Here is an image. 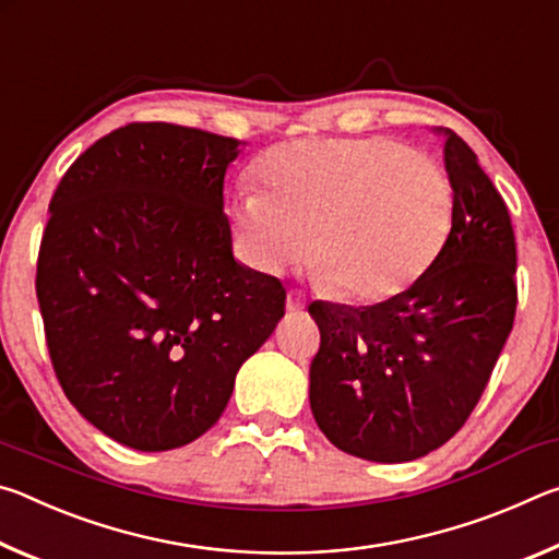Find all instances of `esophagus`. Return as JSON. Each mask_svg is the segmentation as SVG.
Wrapping results in <instances>:
<instances>
[{
	"mask_svg": "<svg viewBox=\"0 0 559 559\" xmlns=\"http://www.w3.org/2000/svg\"><path fill=\"white\" fill-rule=\"evenodd\" d=\"M306 293L302 290H288V298H286V308L290 310V313H298V310L306 308Z\"/></svg>",
	"mask_w": 559,
	"mask_h": 559,
	"instance_id": "1",
	"label": "esophagus"
}]
</instances>
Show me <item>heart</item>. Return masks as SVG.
Wrapping results in <instances>:
<instances>
[{
	"instance_id": "1",
	"label": "heart",
	"mask_w": 559,
	"mask_h": 559,
	"mask_svg": "<svg viewBox=\"0 0 559 559\" xmlns=\"http://www.w3.org/2000/svg\"><path fill=\"white\" fill-rule=\"evenodd\" d=\"M259 192L236 197L234 216L263 271L308 251L337 296L377 302L414 286L441 257L453 189L429 155L386 138H302L253 165Z\"/></svg>"
}]
</instances>
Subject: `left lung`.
I'll list each match as a JSON object with an SVG mask.
<instances>
[{
	"instance_id": "8db88e82",
	"label": "left lung",
	"mask_w": 559,
	"mask_h": 559,
	"mask_svg": "<svg viewBox=\"0 0 559 559\" xmlns=\"http://www.w3.org/2000/svg\"><path fill=\"white\" fill-rule=\"evenodd\" d=\"M439 132L453 224L437 263L374 306H308L320 328L310 409L330 443L377 463L427 456L466 424L515 320L508 206L476 153Z\"/></svg>"
}]
</instances>
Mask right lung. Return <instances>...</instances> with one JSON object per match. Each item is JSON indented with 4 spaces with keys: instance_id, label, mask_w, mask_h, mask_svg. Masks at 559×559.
<instances>
[{
    "instance_id": "obj_1",
    "label": "right lung",
    "mask_w": 559,
    "mask_h": 559,
    "mask_svg": "<svg viewBox=\"0 0 559 559\" xmlns=\"http://www.w3.org/2000/svg\"><path fill=\"white\" fill-rule=\"evenodd\" d=\"M241 140L130 122L66 169L49 204L39 298L69 402L122 447L210 431L239 367L286 313V288L241 266L224 175Z\"/></svg>"
}]
</instances>
